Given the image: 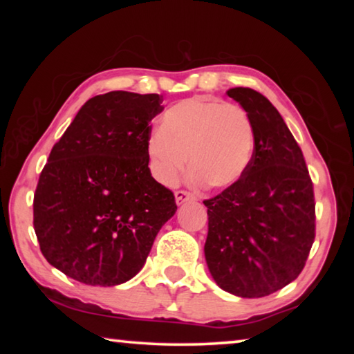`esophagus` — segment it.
I'll use <instances>...</instances> for the list:
<instances>
[{"label":"esophagus","instance_id":"1","mask_svg":"<svg viewBox=\"0 0 354 354\" xmlns=\"http://www.w3.org/2000/svg\"><path fill=\"white\" fill-rule=\"evenodd\" d=\"M175 200H176V205H178V206H181V205H184L185 201H194V200H195V196H194V195H190L189 192L178 190V192H175Z\"/></svg>","mask_w":354,"mask_h":354}]
</instances>
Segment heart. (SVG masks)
<instances>
[{"mask_svg": "<svg viewBox=\"0 0 354 354\" xmlns=\"http://www.w3.org/2000/svg\"><path fill=\"white\" fill-rule=\"evenodd\" d=\"M254 145L253 123L241 106L189 98L164 113L160 129L148 137L147 154L160 184H175L189 156L192 181L227 189L247 173Z\"/></svg>", "mask_w": 354, "mask_h": 354, "instance_id": "b5f03b06", "label": "heart"}]
</instances>
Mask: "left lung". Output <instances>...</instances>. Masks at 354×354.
Returning a JSON list of instances; mask_svg holds the SVG:
<instances>
[{
	"instance_id": "left-lung-1",
	"label": "left lung",
	"mask_w": 354,
	"mask_h": 354,
	"mask_svg": "<svg viewBox=\"0 0 354 354\" xmlns=\"http://www.w3.org/2000/svg\"><path fill=\"white\" fill-rule=\"evenodd\" d=\"M254 128V156L237 184L205 201V257L220 289L261 298L301 273L315 237L313 181L297 140L270 101L248 87L227 91Z\"/></svg>"
}]
</instances>
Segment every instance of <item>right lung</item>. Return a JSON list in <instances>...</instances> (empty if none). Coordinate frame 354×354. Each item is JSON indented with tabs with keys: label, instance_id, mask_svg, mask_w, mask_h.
Instances as JSON below:
<instances>
[{
	"label": "right lung",
	"instance_id": "right-lung-1",
	"mask_svg": "<svg viewBox=\"0 0 354 354\" xmlns=\"http://www.w3.org/2000/svg\"><path fill=\"white\" fill-rule=\"evenodd\" d=\"M156 93L115 91L77 111L53 147L34 195V231L45 259L88 286H118L142 270L175 195L151 176L149 122Z\"/></svg>",
	"mask_w": 354,
	"mask_h": 354
}]
</instances>
